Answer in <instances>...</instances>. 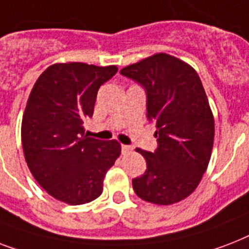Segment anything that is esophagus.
<instances>
[{"mask_svg": "<svg viewBox=\"0 0 249 249\" xmlns=\"http://www.w3.org/2000/svg\"><path fill=\"white\" fill-rule=\"evenodd\" d=\"M132 151H133L132 146H126V144H123V146H121V152H123V155H129Z\"/></svg>", "mask_w": 249, "mask_h": 249, "instance_id": "esophagus-1", "label": "esophagus"}]
</instances>
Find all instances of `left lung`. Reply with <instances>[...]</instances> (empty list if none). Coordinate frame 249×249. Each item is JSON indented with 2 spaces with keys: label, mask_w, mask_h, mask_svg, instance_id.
Returning a JSON list of instances; mask_svg holds the SVG:
<instances>
[{
  "label": "left lung",
  "mask_w": 249,
  "mask_h": 249,
  "mask_svg": "<svg viewBox=\"0 0 249 249\" xmlns=\"http://www.w3.org/2000/svg\"><path fill=\"white\" fill-rule=\"evenodd\" d=\"M147 93V117L155 123L158 150L143 156L147 169L133 179L144 201L170 205L191 195L208 168L214 117L200 77L189 63L158 53L121 70Z\"/></svg>",
  "instance_id": "obj_1"
}]
</instances>
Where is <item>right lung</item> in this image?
Masks as SVG:
<instances>
[{
    "label": "right lung",
    "instance_id": "right-lung-1",
    "mask_svg": "<svg viewBox=\"0 0 249 249\" xmlns=\"http://www.w3.org/2000/svg\"><path fill=\"white\" fill-rule=\"evenodd\" d=\"M116 72V66L55 63L31 90L21 120L23 152L35 179L56 200L80 205L97 199L120 156L116 140L90 138L84 129L98 89Z\"/></svg>",
    "mask_w": 249,
    "mask_h": 249
}]
</instances>
